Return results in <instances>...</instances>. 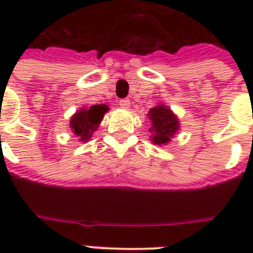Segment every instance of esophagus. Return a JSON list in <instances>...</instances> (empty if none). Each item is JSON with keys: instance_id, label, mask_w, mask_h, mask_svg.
<instances>
[{"instance_id": "esophagus-1", "label": "esophagus", "mask_w": 253, "mask_h": 253, "mask_svg": "<svg viewBox=\"0 0 253 253\" xmlns=\"http://www.w3.org/2000/svg\"><path fill=\"white\" fill-rule=\"evenodd\" d=\"M119 105H121L123 110H127V108H130V100H127V99L119 100Z\"/></svg>"}]
</instances>
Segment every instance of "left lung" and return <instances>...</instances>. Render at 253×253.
Returning <instances> with one entry per match:
<instances>
[{
  "mask_svg": "<svg viewBox=\"0 0 253 253\" xmlns=\"http://www.w3.org/2000/svg\"><path fill=\"white\" fill-rule=\"evenodd\" d=\"M148 116L152 121V127L149 128L152 132L150 138L156 145H167L180 127L175 114L164 104L150 108Z\"/></svg>",
  "mask_w": 253,
  "mask_h": 253,
  "instance_id": "1",
  "label": "left lung"
}]
</instances>
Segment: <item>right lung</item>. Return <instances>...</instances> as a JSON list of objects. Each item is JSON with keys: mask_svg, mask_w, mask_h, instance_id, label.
Here are the masks:
<instances>
[{"mask_svg": "<svg viewBox=\"0 0 253 253\" xmlns=\"http://www.w3.org/2000/svg\"><path fill=\"white\" fill-rule=\"evenodd\" d=\"M108 111V107L104 104L92 105L89 108H81L77 111L70 119V128L72 131L80 138V141L86 142L92 134L99 127L100 122L104 114Z\"/></svg>", "mask_w": 253, "mask_h": 253, "instance_id": "right-lung-1", "label": "right lung"}]
</instances>
